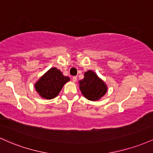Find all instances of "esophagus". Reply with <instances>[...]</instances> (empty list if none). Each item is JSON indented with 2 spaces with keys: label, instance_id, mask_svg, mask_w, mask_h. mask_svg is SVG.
Returning <instances> with one entry per match:
<instances>
[{
  "label": "esophagus",
  "instance_id": "1",
  "mask_svg": "<svg viewBox=\"0 0 153 153\" xmlns=\"http://www.w3.org/2000/svg\"><path fill=\"white\" fill-rule=\"evenodd\" d=\"M77 78H77V76H73V82H76L77 81Z\"/></svg>",
  "mask_w": 153,
  "mask_h": 153
}]
</instances>
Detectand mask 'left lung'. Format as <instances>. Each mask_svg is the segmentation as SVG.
<instances>
[{"instance_id":"obj_1","label":"left lung","mask_w":153,"mask_h":153,"mask_svg":"<svg viewBox=\"0 0 153 153\" xmlns=\"http://www.w3.org/2000/svg\"><path fill=\"white\" fill-rule=\"evenodd\" d=\"M80 90L84 97L90 101H97L106 94L107 86L94 71L84 73V78L79 81Z\"/></svg>"}]
</instances>
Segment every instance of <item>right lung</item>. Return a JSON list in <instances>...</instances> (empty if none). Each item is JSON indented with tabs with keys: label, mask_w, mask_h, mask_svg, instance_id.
I'll use <instances>...</instances> for the list:
<instances>
[{
	"label": "right lung",
	"mask_w": 153,
	"mask_h": 153,
	"mask_svg": "<svg viewBox=\"0 0 153 153\" xmlns=\"http://www.w3.org/2000/svg\"><path fill=\"white\" fill-rule=\"evenodd\" d=\"M69 80L70 78L64 76L60 71L52 68L39 78L34 87L42 98L52 99L59 94L63 85Z\"/></svg>",
	"instance_id": "add662e5"
}]
</instances>
